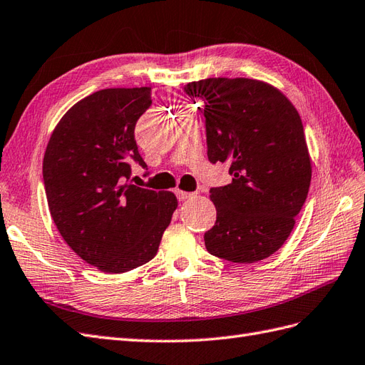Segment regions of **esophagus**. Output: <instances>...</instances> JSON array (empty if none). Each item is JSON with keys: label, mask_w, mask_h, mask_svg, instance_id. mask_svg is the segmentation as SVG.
Here are the masks:
<instances>
[{"label": "esophagus", "mask_w": 365, "mask_h": 365, "mask_svg": "<svg viewBox=\"0 0 365 365\" xmlns=\"http://www.w3.org/2000/svg\"><path fill=\"white\" fill-rule=\"evenodd\" d=\"M194 195H195V192H190V191H182V190L177 191V197H179V200H182V202L188 200V199H192Z\"/></svg>", "instance_id": "34e87169"}]
</instances>
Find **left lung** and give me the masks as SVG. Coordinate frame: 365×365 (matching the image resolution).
Listing matches in <instances>:
<instances>
[{"label":"left lung","instance_id":"obj_1","mask_svg":"<svg viewBox=\"0 0 365 365\" xmlns=\"http://www.w3.org/2000/svg\"><path fill=\"white\" fill-rule=\"evenodd\" d=\"M185 91L205 101L208 160L230 163L232 175L211 190L217 219L205 247L230 262H259L285 244L310 188L302 120L282 92L260 80L207 78Z\"/></svg>","mask_w":365,"mask_h":365}]
</instances>
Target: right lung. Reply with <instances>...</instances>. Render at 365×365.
<instances>
[{"label": "right lung", "mask_w": 365, "mask_h": 365, "mask_svg": "<svg viewBox=\"0 0 365 365\" xmlns=\"http://www.w3.org/2000/svg\"><path fill=\"white\" fill-rule=\"evenodd\" d=\"M151 106V88H109L77 101L52 130L43 158L46 197L61 237L103 273L149 262L177 208L171 191L128 182L146 166L134 128Z\"/></svg>", "instance_id": "obj_1"}]
</instances>
